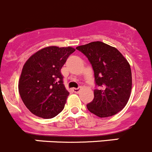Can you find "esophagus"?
I'll return each mask as SVG.
<instances>
[{"mask_svg": "<svg viewBox=\"0 0 152 152\" xmlns=\"http://www.w3.org/2000/svg\"><path fill=\"white\" fill-rule=\"evenodd\" d=\"M72 90H73L74 92H75V93H77V94L80 93V89H79V88H73Z\"/></svg>", "mask_w": 152, "mask_h": 152, "instance_id": "obj_1", "label": "esophagus"}]
</instances>
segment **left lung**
Here are the masks:
<instances>
[{"label": "left lung", "instance_id": "obj_1", "mask_svg": "<svg viewBox=\"0 0 152 152\" xmlns=\"http://www.w3.org/2000/svg\"><path fill=\"white\" fill-rule=\"evenodd\" d=\"M76 48L92 64L95 84L94 99L86 105L89 112L101 118L110 117L122 110L128 103L132 89L129 63L115 48L100 41Z\"/></svg>", "mask_w": 152, "mask_h": 152}]
</instances>
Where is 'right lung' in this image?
Segmentation results:
<instances>
[{"label":"right lung","instance_id":"right-lung-1","mask_svg":"<svg viewBox=\"0 0 152 152\" xmlns=\"http://www.w3.org/2000/svg\"><path fill=\"white\" fill-rule=\"evenodd\" d=\"M74 48L48 46L29 57L23 66L18 91L26 107L43 118L58 115L63 109L69 92L65 88L62 67Z\"/></svg>","mask_w":152,"mask_h":152}]
</instances>
